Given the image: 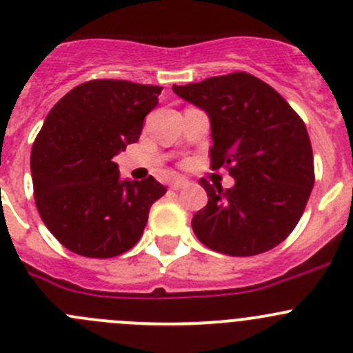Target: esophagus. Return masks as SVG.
<instances>
[{
  "label": "esophagus",
  "instance_id": "obj_1",
  "mask_svg": "<svg viewBox=\"0 0 353 353\" xmlns=\"http://www.w3.org/2000/svg\"><path fill=\"white\" fill-rule=\"evenodd\" d=\"M189 185V182H187L185 179H174L173 182H171V189L173 190H180V189H185V187Z\"/></svg>",
  "mask_w": 353,
  "mask_h": 353
}]
</instances>
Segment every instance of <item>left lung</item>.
<instances>
[{"label": "left lung", "mask_w": 353, "mask_h": 353, "mask_svg": "<svg viewBox=\"0 0 353 353\" xmlns=\"http://www.w3.org/2000/svg\"><path fill=\"white\" fill-rule=\"evenodd\" d=\"M173 92L206 110L211 168L236 185L201 179L208 204L192 218L197 239L230 256H253L283 243L303 214L315 182L307 128L270 85L248 72L214 76Z\"/></svg>", "instance_id": "1"}]
</instances>
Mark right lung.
<instances>
[{
    "instance_id": "right-lung-1",
    "label": "right lung",
    "mask_w": 353,
    "mask_h": 353,
    "mask_svg": "<svg viewBox=\"0 0 353 353\" xmlns=\"http://www.w3.org/2000/svg\"><path fill=\"white\" fill-rule=\"evenodd\" d=\"M161 86L92 79L53 105L31 152L39 216L62 246L88 258H112L142 237L154 201L166 187L149 176L119 179L112 157L135 143L159 103Z\"/></svg>"
}]
</instances>
